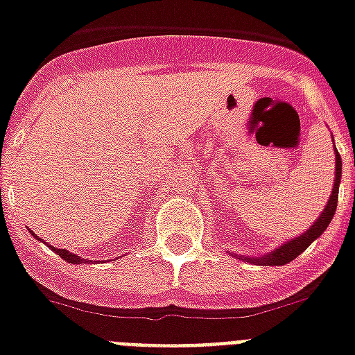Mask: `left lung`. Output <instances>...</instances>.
I'll return each instance as SVG.
<instances>
[{
    "label": "left lung",
    "mask_w": 355,
    "mask_h": 355,
    "mask_svg": "<svg viewBox=\"0 0 355 355\" xmlns=\"http://www.w3.org/2000/svg\"><path fill=\"white\" fill-rule=\"evenodd\" d=\"M339 180H341V157H339V153H337L336 149V182H334L332 195H330V200H328L324 211H322L321 217L312 224V227L302 233L301 237L288 241L286 244H282L281 248H277L275 252L268 253V255H262V257L255 259H246L243 257V255H239V259H243V261L248 262H255V264H261V266H282V264H286V262L293 261L297 255H301V253L304 252V250H306V248L310 246L324 230H327L330 220H332L337 207V197H339Z\"/></svg>",
    "instance_id": "8db88e82"
}]
</instances>
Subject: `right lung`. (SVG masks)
<instances>
[{"mask_svg":"<svg viewBox=\"0 0 355 355\" xmlns=\"http://www.w3.org/2000/svg\"><path fill=\"white\" fill-rule=\"evenodd\" d=\"M36 239H37V241H40V237H36ZM49 248H51V250H53V252H56L58 255H60V257L63 259V261L73 262V264H82V262H87V261H85V259L80 257V255H74V253L67 252V250H58V248L51 246V244H49Z\"/></svg>","mask_w":355,"mask_h":355,"instance_id":"1","label":"right lung"}]
</instances>
